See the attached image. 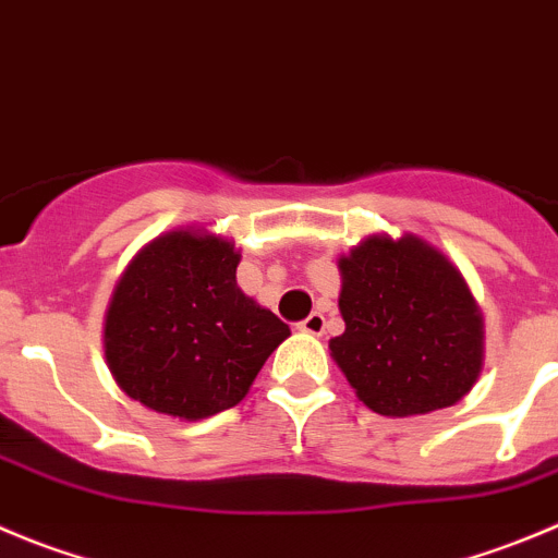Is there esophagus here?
Masks as SVG:
<instances>
[{"mask_svg": "<svg viewBox=\"0 0 558 558\" xmlns=\"http://www.w3.org/2000/svg\"><path fill=\"white\" fill-rule=\"evenodd\" d=\"M299 328L304 333H312V337H320L323 328H326V317H323L320 312H312L304 323H299Z\"/></svg>", "mask_w": 558, "mask_h": 558, "instance_id": "esophagus-1", "label": "esophagus"}]
</instances>
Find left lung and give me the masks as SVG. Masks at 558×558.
<instances>
[{"label":"left lung","mask_w":558,"mask_h":558,"mask_svg":"<svg viewBox=\"0 0 558 558\" xmlns=\"http://www.w3.org/2000/svg\"><path fill=\"white\" fill-rule=\"evenodd\" d=\"M339 276L344 331L328 350L369 411L418 416L469 395L485 364V320L441 248L378 232L339 257Z\"/></svg>","instance_id":"8db88e82"}]
</instances>
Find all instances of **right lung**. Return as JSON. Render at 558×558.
I'll return each mask as SVG.
<instances>
[{"instance_id":"obj_1","label":"right lung","mask_w":558,"mask_h":558,"mask_svg":"<svg viewBox=\"0 0 558 558\" xmlns=\"http://www.w3.org/2000/svg\"><path fill=\"white\" fill-rule=\"evenodd\" d=\"M235 241L178 227L142 246L104 320L117 386L150 411L196 422L238 405L290 328L238 288Z\"/></svg>"}]
</instances>
